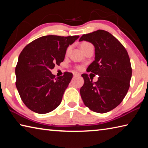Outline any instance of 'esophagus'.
<instances>
[{
	"label": "esophagus",
	"mask_w": 148,
	"mask_h": 148,
	"mask_svg": "<svg viewBox=\"0 0 148 148\" xmlns=\"http://www.w3.org/2000/svg\"><path fill=\"white\" fill-rule=\"evenodd\" d=\"M73 75H74V76H79L80 74L78 73V72H74Z\"/></svg>",
	"instance_id": "obj_1"
}]
</instances>
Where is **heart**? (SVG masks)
Wrapping results in <instances>:
<instances>
[{
  "label": "heart",
  "mask_w": 148,
  "mask_h": 148,
  "mask_svg": "<svg viewBox=\"0 0 148 148\" xmlns=\"http://www.w3.org/2000/svg\"><path fill=\"white\" fill-rule=\"evenodd\" d=\"M90 45H91V44L89 43V42H83L81 44V45H80V47H81L82 49L83 50V51H84L85 49H86L87 47H88L89 46H90ZM70 49V47H68V49H67V51H69ZM77 69H80V66H77Z\"/></svg>",
  "instance_id": "heart-1"
}]
</instances>
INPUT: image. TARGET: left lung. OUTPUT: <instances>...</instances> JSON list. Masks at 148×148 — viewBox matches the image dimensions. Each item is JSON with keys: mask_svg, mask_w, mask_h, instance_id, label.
Masks as SVG:
<instances>
[{"mask_svg": "<svg viewBox=\"0 0 148 148\" xmlns=\"http://www.w3.org/2000/svg\"><path fill=\"white\" fill-rule=\"evenodd\" d=\"M83 40L93 44L95 50V61L87 71L99 77L93 82L88 74H82L80 95L92 111L106 113L118 106L128 91L132 76L129 56L121 42L104 30L82 35L79 41Z\"/></svg>", "mask_w": 148, "mask_h": 148, "instance_id": "left-lung-1", "label": "left lung"}]
</instances>
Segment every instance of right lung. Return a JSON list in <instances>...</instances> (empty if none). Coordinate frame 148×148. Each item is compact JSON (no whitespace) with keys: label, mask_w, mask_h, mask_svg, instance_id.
I'll use <instances>...</instances> for the list:
<instances>
[{"label":"right lung","mask_w":148,"mask_h":148,"mask_svg":"<svg viewBox=\"0 0 148 148\" xmlns=\"http://www.w3.org/2000/svg\"><path fill=\"white\" fill-rule=\"evenodd\" d=\"M78 38L47 35L22 50L16 66V86L22 101L32 112L46 114L61 104L73 75L66 72L57 77L50 71L64 61L67 47Z\"/></svg>","instance_id":"1"}]
</instances>
